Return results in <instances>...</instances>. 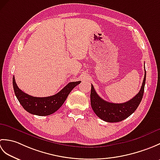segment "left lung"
Masks as SVG:
<instances>
[{"instance_id":"8db88e82","label":"left lung","mask_w":160,"mask_h":160,"mask_svg":"<svg viewBox=\"0 0 160 160\" xmlns=\"http://www.w3.org/2000/svg\"><path fill=\"white\" fill-rule=\"evenodd\" d=\"M144 73L143 82L139 93L131 100L124 103H111L104 100L97 94L93 86L91 84V105L97 116L107 122H118L124 120L133 113L140 104L143 97L147 76L146 70Z\"/></svg>"}]
</instances>
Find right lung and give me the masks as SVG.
<instances>
[{"instance_id": "obj_1", "label": "right lung", "mask_w": 160, "mask_h": 160, "mask_svg": "<svg viewBox=\"0 0 160 160\" xmlns=\"http://www.w3.org/2000/svg\"><path fill=\"white\" fill-rule=\"evenodd\" d=\"M80 82V81L69 82L62 90L53 96L38 98L29 96L20 90L16 83L14 76L13 77V90L19 102L25 110L29 113L39 116H46L55 113L63 104L73 88Z\"/></svg>"}]
</instances>
